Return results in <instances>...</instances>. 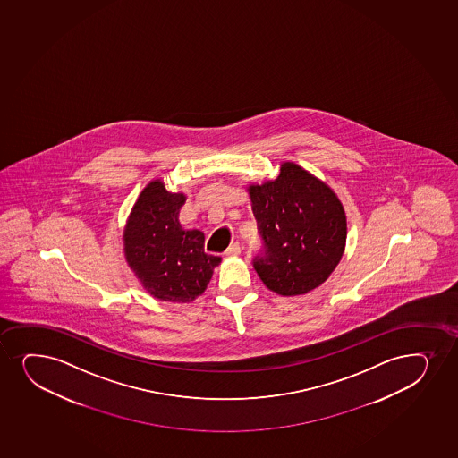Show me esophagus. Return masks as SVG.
<instances>
[{
    "label": "esophagus",
    "mask_w": 458,
    "mask_h": 458,
    "mask_svg": "<svg viewBox=\"0 0 458 458\" xmlns=\"http://www.w3.org/2000/svg\"><path fill=\"white\" fill-rule=\"evenodd\" d=\"M227 257H237V255H240L242 253V246H240V242H232L231 246L226 249Z\"/></svg>",
    "instance_id": "obj_1"
}]
</instances>
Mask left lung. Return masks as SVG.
I'll use <instances>...</instances> for the list:
<instances>
[{
  "mask_svg": "<svg viewBox=\"0 0 458 458\" xmlns=\"http://www.w3.org/2000/svg\"><path fill=\"white\" fill-rule=\"evenodd\" d=\"M261 238L253 267L264 284L283 296L321 285L341 261L347 220L333 191L298 165H281L274 182L250 186Z\"/></svg>",
  "mask_w": 458,
  "mask_h": 458,
  "instance_id": "obj_1",
  "label": "left lung"
}]
</instances>
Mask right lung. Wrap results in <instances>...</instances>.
<instances>
[{
  "label": "right lung",
  "mask_w": 458,
  "mask_h": 458,
  "mask_svg": "<svg viewBox=\"0 0 458 458\" xmlns=\"http://www.w3.org/2000/svg\"><path fill=\"white\" fill-rule=\"evenodd\" d=\"M183 194L162 182L148 184L125 232V255L143 287L160 301L191 302L203 293L220 257L205 252V233L186 231L179 221Z\"/></svg>",
  "instance_id": "right-lung-1"
}]
</instances>
